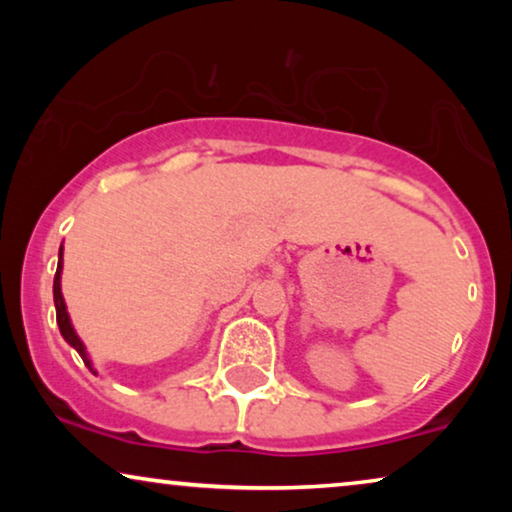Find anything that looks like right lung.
Returning <instances> with one entry per match:
<instances>
[{
  "instance_id": "obj_1",
  "label": "right lung",
  "mask_w": 512,
  "mask_h": 512,
  "mask_svg": "<svg viewBox=\"0 0 512 512\" xmlns=\"http://www.w3.org/2000/svg\"><path fill=\"white\" fill-rule=\"evenodd\" d=\"M60 261H58V270H55V279H53V300H55V317H58V326H60V333L62 338H65L69 345H72L76 352H79V356L83 359V363L93 370V363H90V356L86 352V345H83L79 335H76L72 321H69V314H67V305H65V298H62V289H60V277H62V247H60ZM97 375V373H95Z\"/></svg>"
}]
</instances>
